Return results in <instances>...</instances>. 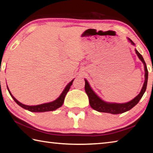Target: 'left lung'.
Returning <instances> with one entry per match:
<instances>
[{
    "mask_svg": "<svg viewBox=\"0 0 153 153\" xmlns=\"http://www.w3.org/2000/svg\"><path fill=\"white\" fill-rule=\"evenodd\" d=\"M130 41L133 45H134V43L133 41L130 39H128ZM136 53L137 54L138 57L139 59L142 61L143 64L144 65V71H145V80H144V83L143 86L142 90H141L140 92L137 96L132 100L131 101L126 103L124 104H117V103H108V102H105L102 100L96 94V93L92 90L91 88L90 84H88V81L85 79V91L89 98V102H90V106L100 112H105V113H110L112 114H118L124 113L126 111L130 110L131 108H132L134 105H137L140 100L142 98L144 93L145 92L146 85H147V82H148V69H147L146 63L144 62L143 57L142 55L140 54L137 49H135Z\"/></svg>",
    "mask_w": 153,
    "mask_h": 153,
    "instance_id": "8db88e82",
    "label": "left lung"
}]
</instances>
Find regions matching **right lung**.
<instances>
[{
	"mask_svg": "<svg viewBox=\"0 0 153 153\" xmlns=\"http://www.w3.org/2000/svg\"><path fill=\"white\" fill-rule=\"evenodd\" d=\"M74 79L72 80L71 82H69V84L66 85L65 88L64 89V90L63 91L62 94H61L59 98L51 102H49V103H45V104L37 105H27L23 104L22 103H21V102H19L17 100H16L15 97H14L12 94H11L10 91L9 90V88H8V86H7V89H8V90H9L10 95L13 98V100H15L16 103L20 105L21 107L24 108V109L30 111V112H49V111L55 110L56 109H57V108H60L63 105V102H64L65 95L68 92V91L69 90V88H70L72 83H73V82H74Z\"/></svg>",
	"mask_w": 153,
	"mask_h": 153,
	"instance_id": "add662e5",
	"label": "right lung"
}]
</instances>
